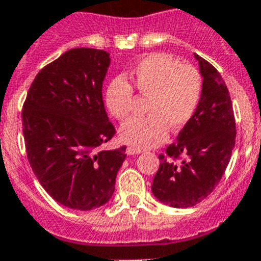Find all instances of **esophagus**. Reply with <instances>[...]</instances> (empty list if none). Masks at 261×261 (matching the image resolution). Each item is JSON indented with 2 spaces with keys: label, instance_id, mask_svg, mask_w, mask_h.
<instances>
[{
  "label": "esophagus",
  "instance_id": "1",
  "mask_svg": "<svg viewBox=\"0 0 261 261\" xmlns=\"http://www.w3.org/2000/svg\"><path fill=\"white\" fill-rule=\"evenodd\" d=\"M126 152L128 155H138V154H141L142 150L138 149V147H134V146H130V147H127Z\"/></svg>",
  "mask_w": 261,
  "mask_h": 261
}]
</instances>
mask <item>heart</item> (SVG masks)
I'll return each mask as SVG.
<instances>
[{
    "label": "heart",
    "instance_id": "obj_1",
    "mask_svg": "<svg viewBox=\"0 0 261 261\" xmlns=\"http://www.w3.org/2000/svg\"><path fill=\"white\" fill-rule=\"evenodd\" d=\"M131 84L142 96H149L142 118H131L122 124L120 139L146 149L165 141L169 127L181 130L192 120L200 105L202 79L192 65L182 64L166 54L143 57L130 73ZM123 77L111 80L106 88L105 103L115 119H126L134 100V90Z\"/></svg>",
    "mask_w": 261,
    "mask_h": 261
}]
</instances>
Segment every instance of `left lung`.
<instances>
[{
    "mask_svg": "<svg viewBox=\"0 0 261 261\" xmlns=\"http://www.w3.org/2000/svg\"><path fill=\"white\" fill-rule=\"evenodd\" d=\"M202 94L192 120L177 142L161 154L152 179L156 200L171 207H190L206 198L221 181L236 139V122L229 92L219 71L198 55ZM177 159H181L179 163Z\"/></svg>",
    "mask_w": 261,
    "mask_h": 261,
    "instance_id": "left-lung-1",
    "label": "left lung"
}]
</instances>
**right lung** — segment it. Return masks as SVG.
<instances>
[{"instance_id":"obj_1","label":"right lung","mask_w":261,"mask_h":261,"mask_svg":"<svg viewBox=\"0 0 261 261\" xmlns=\"http://www.w3.org/2000/svg\"><path fill=\"white\" fill-rule=\"evenodd\" d=\"M110 54L73 48L45 65L28 91L22 133L28 161L59 204L91 211L109 202L126 147L101 150L115 135L101 87Z\"/></svg>"}]
</instances>
